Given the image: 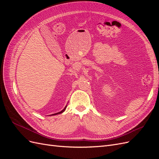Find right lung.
Segmentation results:
<instances>
[{
	"label": "right lung",
	"mask_w": 159,
	"mask_h": 159,
	"mask_svg": "<svg viewBox=\"0 0 159 159\" xmlns=\"http://www.w3.org/2000/svg\"><path fill=\"white\" fill-rule=\"evenodd\" d=\"M66 109V106L65 107V108L63 109V110H62L61 111H60V112H59V113H55V114H53V115H57V114H60V113H63L64 111H65V109Z\"/></svg>",
	"instance_id": "1"
}]
</instances>
